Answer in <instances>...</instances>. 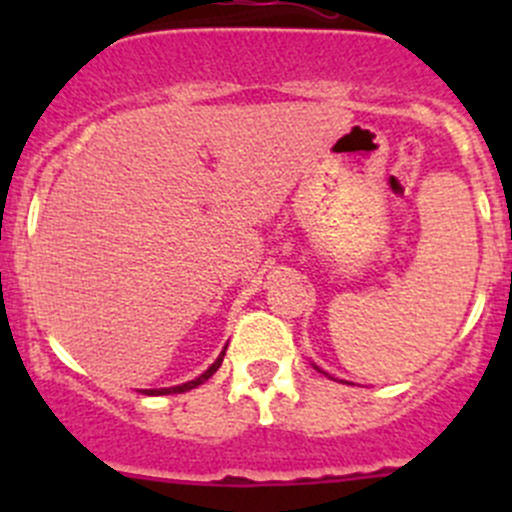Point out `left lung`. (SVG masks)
<instances>
[{
    "instance_id": "1",
    "label": "left lung",
    "mask_w": 512,
    "mask_h": 512,
    "mask_svg": "<svg viewBox=\"0 0 512 512\" xmlns=\"http://www.w3.org/2000/svg\"><path fill=\"white\" fill-rule=\"evenodd\" d=\"M317 369H319V366H317Z\"/></svg>"
}]
</instances>
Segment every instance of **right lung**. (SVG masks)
Wrapping results in <instances>:
<instances>
[{
	"label": "right lung",
	"mask_w": 512,
	"mask_h": 512,
	"mask_svg": "<svg viewBox=\"0 0 512 512\" xmlns=\"http://www.w3.org/2000/svg\"><path fill=\"white\" fill-rule=\"evenodd\" d=\"M225 349H227V344H225V347H223V352H220L218 359H215L213 364H210L208 369H205L203 374L198 376V379H193V381H185V384H180V386H168V389H146V394H148V396H168V394H183V391H190V389H195V386L205 384V381H208L210 376H213L215 371L220 369V364H223Z\"/></svg>",
	"instance_id": "add662e5"
}]
</instances>
